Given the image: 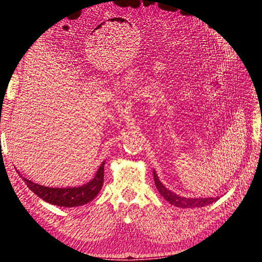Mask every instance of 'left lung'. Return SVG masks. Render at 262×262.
<instances>
[{
	"label": "left lung",
	"mask_w": 262,
	"mask_h": 262,
	"mask_svg": "<svg viewBox=\"0 0 262 262\" xmlns=\"http://www.w3.org/2000/svg\"><path fill=\"white\" fill-rule=\"evenodd\" d=\"M153 175H154L155 186L158 191H160V193L164 196V199L167 200L169 203L176 205V207L202 208V207H205V205L215 202L219 199V198H199V199H193V198H185V196L177 195L176 193L169 191L167 188L164 187V185L160 181V179H158L155 170H153Z\"/></svg>",
	"instance_id": "left-lung-1"
}]
</instances>
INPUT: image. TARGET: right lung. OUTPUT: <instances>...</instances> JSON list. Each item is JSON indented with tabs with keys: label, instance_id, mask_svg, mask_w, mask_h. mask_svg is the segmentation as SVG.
<instances>
[{
	"label": "right lung",
	"instance_id": "right-lung-1",
	"mask_svg": "<svg viewBox=\"0 0 262 262\" xmlns=\"http://www.w3.org/2000/svg\"><path fill=\"white\" fill-rule=\"evenodd\" d=\"M104 167L105 162H102L95 178L91 180L89 184L77 188H50L35 184V182L28 180L25 177H23V179L31 191L39 198H41L42 200L53 205H58V207L72 208L89 203L98 194L102 184H104Z\"/></svg>",
	"mask_w": 262,
	"mask_h": 262
}]
</instances>
